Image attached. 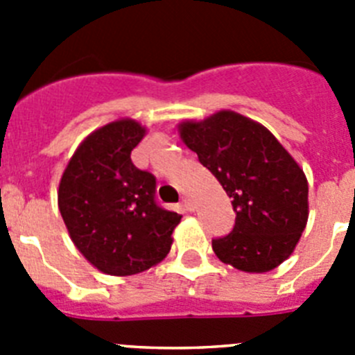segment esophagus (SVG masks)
Returning <instances> with one entry per match:
<instances>
[{
	"label": "esophagus",
	"mask_w": 355,
	"mask_h": 355,
	"mask_svg": "<svg viewBox=\"0 0 355 355\" xmlns=\"http://www.w3.org/2000/svg\"><path fill=\"white\" fill-rule=\"evenodd\" d=\"M181 206H183L184 209H187V211H192V202H190V199H188L187 196L184 197H181Z\"/></svg>",
	"instance_id": "esophagus-1"
}]
</instances>
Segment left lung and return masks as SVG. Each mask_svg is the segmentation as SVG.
<instances>
[{
  "label": "left lung",
  "instance_id": "obj_1",
  "mask_svg": "<svg viewBox=\"0 0 355 355\" xmlns=\"http://www.w3.org/2000/svg\"><path fill=\"white\" fill-rule=\"evenodd\" d=\"M181 139L231 197V233L213 238L218 259L243 272H268L293 252L307 222V180L258 122L218 112L183 122Z\"/></svg>",
  "mask_w": 355,
  "mask_h": 355
}]
</instances>
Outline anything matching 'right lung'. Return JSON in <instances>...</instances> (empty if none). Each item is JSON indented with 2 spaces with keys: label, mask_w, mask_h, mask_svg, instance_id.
<instances>
[{
  "label": "right lung",
  "mask_w": 355,
  "mask_h": 355,
  "mask_svg": "<svg viewBox=\"0 0 355 355\" xmlns=\"http://www.w3.org/2000/svg\"><path fill=\"white\" fill-rule=\"evenodd\" d=\"M139 122H110L83 140L58 188V208L74 245L96 268L133 275L162 261L181 216L156 200V178L131 162Z\"/></svg>",
  "instance_id": "1"
}]
</instances>
